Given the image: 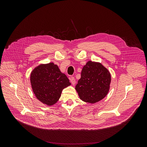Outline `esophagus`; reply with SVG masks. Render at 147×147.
I'll use <instances>...</instances> for the list:
<instances>
[{"label": "esophagus", "instance_id": "1", "mask_svg": "<svg viewBox=\"0 0 147 147\" xmlns=\"http://www.w3.org/2000/svg\"><path fill=\"white\" fill-rule=\"evenodd\" d=\"M70 82L73 85L75 84H76V79L73 77H71L70 78Z\"/></svg>", "mask_w": 147, "mask_h": 147}]
</instances>
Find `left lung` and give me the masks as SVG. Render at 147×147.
Instances as JSON below:
<instances>
[{
    "mask_svg": "<svg viewBox=\"0 0 147 147\" xmlns=\"http://www.w3.org/2000/svg\"><path fill=\"white\" fill-rule=\"evenodd\" d=\"M111 81V76L107 68L100 63L88 61L82 69L75 89L80 99L94 103L107 96Z\"/></svg>",
    "mask_w": 147,
    "mask_h": 147,
    "instance_id": "8db88e82",
    "label": "left lung"
}]
</instances>
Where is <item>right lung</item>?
<instances>
[{"label":"right lung","instance_id":"right-lung-1","mask_svg":"<svg viewBox=\"0 0 147 147\" xmlns=\"http://www.w3.org/2000/svg\"><path fill=\"white\" fill-rule=\"evenodd\" d=\"M30 82L36 98L48 106L55 104L62 90L71 85L67 76L53 63L36 67L31 73Z\"/></svg>","mask_w":147,"mask_h":147}]
</instances>
